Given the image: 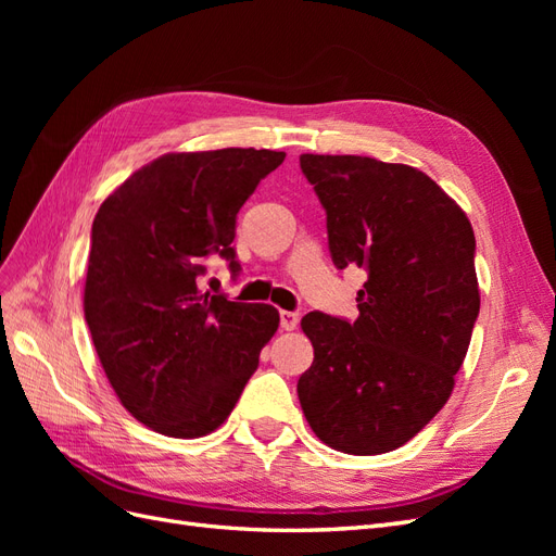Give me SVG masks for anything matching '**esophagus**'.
<instances>
[{"label": "esophagus", "instance_id": "34e87169", "mask_svg": "<svg viewBox=\"0 0 556 556\" xmlns=\"http://www.w3.org/2000/svg\"><path fill=\"white\" fill-rule=\"evenodd\" d=\"M299 319H301V315L294 313V311H280V327L285 331L296 329L299 327Z\"/></svg>", "mask_w": 556, "mask_h": 556}]
</instances>
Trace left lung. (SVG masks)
I'll use <instances>...</instances> for the list:
<instances>
[{
	"mask_svg": "<svg viewBox=\"0 0 556 556\" xmlns=\"http://www.w3.org/2000/svg\"><path fill=\"white\" fill-rule=\"evenodd\" d=\"M327 213L336 268L368 274L350 323L301 319L315 357L296 394L311 429L348 454L408 443L452 394L480 313L476 237L427 174L359 155H301Z\"/></svg>",
	"mask_w": 556,
	"mask_h": 556,
	"instance_id": "left-lung-1",
	"label": "left lung"
}]
</instances>
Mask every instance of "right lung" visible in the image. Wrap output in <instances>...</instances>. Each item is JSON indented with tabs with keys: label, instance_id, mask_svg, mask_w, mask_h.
Returning <instances> with one entry per match:
<instances>
[{
	"label": "right lung",
	"instance_id": "add662e5",
	"mask_svg": "<svg viewBox=\"0 0 556 556\" xmlns=\"http://www.w3.org/2000/svg\"><path fill=\"white\" fill-rule=\"evenodd\" d=\"M285 153H169L131 174L92 223L86 323L123 406L174 439H199L237 406L280 315L201 294L217 255L239 276L233 237L248 197Z\"/></svg>",
	"mask_w": 556,
	"mask_h": 556
}]
</instances>
